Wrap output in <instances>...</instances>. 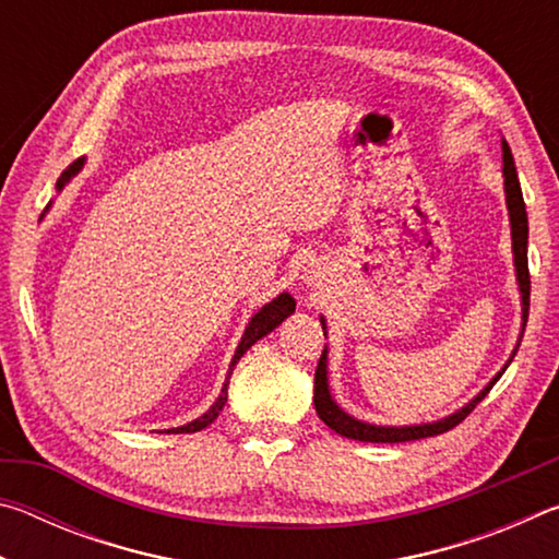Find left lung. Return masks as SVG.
I'll return each mask as SVG.
<instances>
[{
  "mask_svg": "<svg viewBox=\"0 0 559 559\" xmlns=\"http://www.w3.org/2000/svg\"><path fill=\"white\" fill-rule=\"evenodd\" d=\"M503 177H506V204H508V214H510V236H513V261H515V276H518V288H520V298H523V330H520L518 345L513 349V355L506 362L503 370H500L493 380H490L484 390H480L473 400L461 406L459 412H453L449 416H443L439 421L431 424H414V427H377V424H367L359 421L355 416H349L337 406V402L330 394V384H328V347L320 355L318 370H316V412L320 419H323L330 429L340 437L355 439V441H372V443H400V441H416V439H427V437H437V433H443L461 424L466 416L476 409V404L484 400V396L493 390V384L500 380V374L508 370V365L513 362V357L520 347V340H523L525 333V323H527V310H530V271H527V212H525V202H523V192H520V182H518V173H515V163H513V153H510L508 143L503 140ZM325 330V320L320 318Z\"/></svg>",
  "mask_w": 559,
  "mask_h": 559,
  "instance_id": "left-lung-1",
  "label": "left lung"
}]
</instances>
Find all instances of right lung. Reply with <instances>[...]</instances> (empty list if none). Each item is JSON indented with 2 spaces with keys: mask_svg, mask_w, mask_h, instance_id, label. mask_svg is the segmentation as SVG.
Listing matches in <instances>:
<instances>
[{
  "mask_svg": "<svg viewBox=\"0 0 559 559\" xmlns=\"http://www.w3.org/2000/svg\"><path fill=\"white\" fill-rule=\"evenodd\" d=\"M83 163H86V159L83 157H79L75 159L73 165H69L61 173V177H59V182H56V189H61L71 182V177H75L81 173V167H83ZM293 310H296V300H293L288 293H281L278 298H273L271 302H266V306H263L257 316H253L251 320H249V325H246V330H243V335H241V343H239V347H236V353H234V357H231V365H229V374H226V382H224V386H222V394H219V400H216L210 409H206L200 419H194V421H189V424H185V427H177V429H167V433H194V431H202V429H206L210 427V424L216 419V416H219V412L224 409V404H226V390H229V377H231V372H234V367H236V362H239V359L243 357V353L246 349H249L253 343H257V340H261L263 335H269L271 330H276L283 320H286Z\"/></svg>",
  "mask_w": 559,
  "mask_h": 559,
  "instance_id": "right-lung-1",
  "label": "right lung"
}]
</instances>
